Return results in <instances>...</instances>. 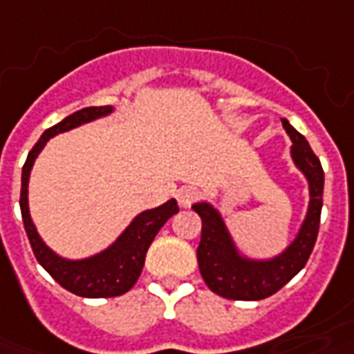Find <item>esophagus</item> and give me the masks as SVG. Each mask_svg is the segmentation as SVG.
Here are the masks:
<instances>
[{
  "label": "esophagus",
  "instance_id": "1",
  "mask_svg": "<svg viewBox=\"0 0 354 354\" xmlns=\"http://www.w3.org/2000/svg\"><path fill=\"white\" fill-rule=\"evenodd\" d=\"M197 197H199V189H197V187H192V185H187V187H182V189H180V192H178V195H176L178 205H180L182 209H187V207H192Z\"/></svg>",
  "mask_w": 354,
  "mask_h": 354
}]
</instances>
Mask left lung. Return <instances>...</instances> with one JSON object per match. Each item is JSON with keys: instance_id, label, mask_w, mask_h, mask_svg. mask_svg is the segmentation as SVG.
Returning <instances> with one entry per match:
<instances>
[{"instance_id": "left-lung-1", "label": "left lung", "mask_w": 354, "mask_h": 354, "mask_svg": "<svg viewBox=\"0 0 354 354\" xmlns=\"http://www.w3.org/2000/svg\"><path fill=\"white\" fill-rule=\"evenodd\" d=\"M281 124L293 143L289 147L291 160L308 184V207L303 224L297 236L281 253L270 259L249 257L237 247L222 212L212 203L199 201L192 205L203 222L201 241L197 247L199 272L209 289L220 297L234 301H261L270 297L303 270L313 253L322 212L324 170L305 136L299 134L286 118H281Z\"/></svg>"}]
</instances>
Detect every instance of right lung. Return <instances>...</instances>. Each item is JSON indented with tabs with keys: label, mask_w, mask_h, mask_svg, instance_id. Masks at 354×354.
Listing matches in <instances>:
<instances>
[{
	"label": "right lung",
	"mask_w": 354,
	"mask_h": 354,
	"mask_svg": "<svg viewBox=\"0 0 354 354\" xmlns=\"http://www.w3.org/2000/svg\"><path fill=\"white\" fill-rule=\"evenodd\" d=\"M113 111L115 109L107 105V107H86L68 115L41 134L22 167L21 212L26 236L30 239L32 251L36 254L38 263L51 274V278L57 283H61L74 295L88 299L117 297L134 288V283L142 274L145 254H147L151 241L159 234V230L165 226V222L178 212L176 199H170L155 209L142 211L140 214H136L132 222L124 228V232L111 245L105 247L100 253L84 257V259L61 257L51 247L46 245V241L41 239L30 216V207H28V182H30L32 167L38 159V155L46 147V143L57 134L74 130V128L93 122L97 118L109 117Z\"/></svg>",
	"instance_id": "1"
}]
</instances>
